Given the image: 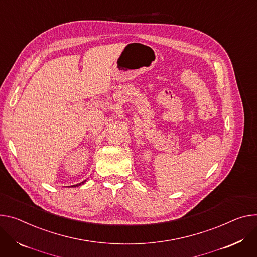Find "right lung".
Here are the masks:
<instances>
[{"label": "right lung", "mask_w": 257, "mask_h": 257, "mask_svg": "<svg viewBox=\"0 0 257 257\" xmlns=\"http://www.w3.org/2000/svg\"><path fill=\"white\" fill-rule=\"evenodd\" d=\"M85 181H86V180H84V181H82V182H81V183H78V184H75V185H72V186H79V185H81V184H83V183H84V182H85Z\"/></svg>", "instance_id": "obj_1"}]
</instances>
